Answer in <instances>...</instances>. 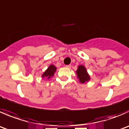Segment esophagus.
Instances as JSON below:
<instances>
[{"instance_id": "obj_1", "label": "esophagus", "mask_w": 129, "mask_h": 129, "mask_svg": "<svg viewBox=\"0 0 129 129\" xmlns=\"http://www.w3.org/2000/svg\"><path fill=\"white\" fill-rule=\"evenodd\" d=\"M66 67H67V68H68V69H70L71 67V65H67V66H66Z\"/></svg>"}]
</instances>
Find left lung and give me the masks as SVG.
Wrapping results in <instances>:
<instances>
[{"label": "left lung", "instance_id": "8db88e82", "mask_svg": "<svg viewBox=\"0 0 129 129\" xmlns=\"http://www.w3.org/2000/svg\"><path fill=\"white\" fill-rule=\"evenodd\" d=\"M76 73H77V77H78L79 80L81 83L83 84L86 82H88L89 80L90 79V76H89L84 66H79L77 71H76Z\"/></svg>", "mask_w": 129, "mask_h": 129}]
</instances>
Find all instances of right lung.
Returning a JSON list of instances; mask_svg holds the SVG:
<instances>
[{"instance_id": "obj_1", "label": "right lung", "mask_w": 129, "mask_h": 129, "mask_svg": "<svg viewBox=\"0 0 129 129\" xmlns=\"http://www.w3.org/2000/svg\"><path fill=\"white\" fill-rule=\"evenodd\" d=\"M56 69H57V68L53 65H50L49 67L46 70L45 72L43 73V74L42 75V77L50 79L51 77L53 76L54 73L56 71Z\"/></svg>"}]
</instances>
